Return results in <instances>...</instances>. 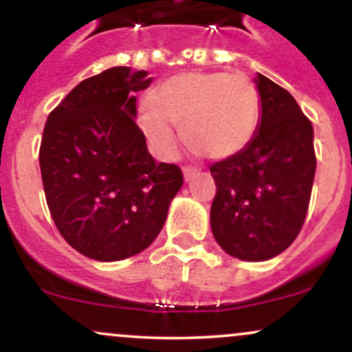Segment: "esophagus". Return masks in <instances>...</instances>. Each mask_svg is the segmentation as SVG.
Wrapping results in <instances>:
<instances>
[{"label": "esophagus", "instance_id": "1", "mask_svg": "<svg viewBox=\"0 0 352 352\" xmlns=\"http://www.w3.org/2000/svg\"><path fill=\"white\" fill-rule=\"evenodd\" d=\"M199 172H200V170H199V168H197V167H184V177H185V180L190 182Z\"/></svg>", "mask_w": 352, "mask_h": 352}]
</instances>
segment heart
I'll return each instance as SVG.
<instances>
[{
  "label": "heart",
  "mask_w": 352,
  "mask_h": 352,
  "mask_svg": "<svg viewBox=\"0 0 352 352\" xmlns=\"http://www.w3.org/2000/svg\"><path fill=\"white\" fill-rule=\"evenodd\" d=\"M139 120L155 151L172 153L184 127L193 152L227 159L252 142L260 124V96L243 74L187 72L173 76L140 106Z\"/></svg>",
  "instance_id": "1"
}]
</instances>
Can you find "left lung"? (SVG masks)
I'll return each instance as SVG.
<instances>
[{
  "mask_svg": "<svg viewBox=\"0 0 352 352\" xmlns=\"http://www.w3.org/2000/svg\"><path fill=\"white\" fill-rule=\"evenodd\" d=\"M260 131L243 151L210 167L217 243L245 261L285 252L300 235L316 172L313 125L286 89L258 74Z\"/></svg>",
  "mask_w": 352,
  "mask_h": 352,
  "instance_id": "obj_1",
  "label": "left lung"
}]
</instances>
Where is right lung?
<instances>
[{"label":"right lung","instance_id":"right-lung-1","mask_svg":"<svg viewBox=\"0 0 352 352\" xmlns=\"http://www.w3.org/2000/svg\"><path fill=\"white\" fill-rule=\"evenodd\" d=\"M145 71L111 67L84 79L52 109L39 167L52 220L84 256L117 261L147 248L184 185L175 164H157L135 122Z\"/></svg>","mask_w":352,"mask_h":352}]
</instances>
